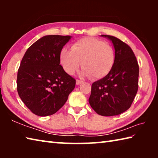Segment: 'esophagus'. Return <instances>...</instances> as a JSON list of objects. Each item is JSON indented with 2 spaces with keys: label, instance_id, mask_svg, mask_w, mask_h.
Instances as JSON below:
<instances>
[{
  "label": "esophagus",
  "instance_id": "1",
  "mask_svg": "<svg viewBox=\"0 0 158 158\" xmlns=\"http://www.w3.org/2000/svg\"><path fill=\"white\" fill-rule=\"evenodd\" d=\"M84 81H82V80H79V79H77V81H76V84L77 85H79V84H81V83H83Z\"/></svg>",
  "mask_w": 158,
  "mask_h": 158
}]
</instances>
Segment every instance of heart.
Wrapping results in <instances>:
<instances>
[{
	"instance_id": "1",
	"label": "heart",
	"mask_w": 158,
	"mask_h": 158,
	"mask_svg": "<svg viewBox=\"0 0 158 158\" xmlns=\"http://www.w3.org/2000/svg\"><path fill=\"white\" fill-rule=\"evenodd\" d=\"M60 63L67 74L73 75L81 63L82 74L99 79L111 71L116 53L110 44L94 37L78 40L71 45V51L63 48L60 52Z\"/></svg>"
}]
</instances>
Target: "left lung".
<instances>
[{"label": "left lung", "mask_w": 158, "mask_h": 158, "mask_svg": "<svg viewBox=\"0 0 158 158\" xmlns=\"http://www.w3.org/2000/svg\"><path fill=\"white\" fill-rule=\"evenodd\" d=\"M113 43L116 60L111 71L91 86L89 104L103 116L121 114L129 109L138 90L139 65L130 46L116 37L101 35Z\"/></svg>", "instance_id": "obj_1"}]
</instances>
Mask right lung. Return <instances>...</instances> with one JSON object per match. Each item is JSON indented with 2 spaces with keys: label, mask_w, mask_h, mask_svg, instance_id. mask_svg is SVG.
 Returning <instances> with one entry per match:
<instances>
[{
  "label": "right lung",
  "mask_w": 158,
  "mask_h": 158,
  "mask_svg": "<svg viewBox=\"0 0 158 158\" xmlns=\"http://www.w3.org/2000/svg\"><path fill=\"white\" fill-rule=\"evenodd\" d=\"M69 35H46L26 51L18 69L17 85L21 100L32 113L50 116L65 105L76 80L60 65V52Z\"/></svg>",
  "instance_id": "obj_1"
}]
</instances>
